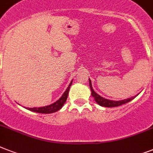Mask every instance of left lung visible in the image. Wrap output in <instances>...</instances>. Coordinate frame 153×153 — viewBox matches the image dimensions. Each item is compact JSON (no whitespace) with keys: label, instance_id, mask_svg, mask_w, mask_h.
<instances>
[{"label":"left lung","instance_id":"8db88e82","mask_svg":"<svg viewBox=\"0 0 153 153\" xmlns=\"http://www.w3.org/2000/svg\"><path fill=\"white\" fill-rule=\"evenodd\" d=\"M89 82H90V87H91V95L93 96V98H94L95 102L98 103L99 105L104 107H116L119 106V105H121L126 104V103H128V102H130L135 98L139 94H137V95L133 96V97H131V98H126V99H124V100H120V101H113V100H109V99H106V98H102V96H100L99 94L96 93L95 91H94L93 87H92V83H91V79H89Z\"/></svg>","mask_w":153,"mask_h":153}]
</instances>
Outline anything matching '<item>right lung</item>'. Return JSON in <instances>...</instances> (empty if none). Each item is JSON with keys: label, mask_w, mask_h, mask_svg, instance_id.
<instances>
[{"label": "right lung", "mask_w": 153, "mask_h": 153, "mask_svg": "<svg viewBox=\"0 0 153 153\" xmlns=\"http://www.w3.org/2000/svg\"><path fill=\"white\" fill-rule=\"evenodd\" d=\"M72 81L70 82L69 86L67 88V90L65 91L63 94L61 96V98L55 102H54V103H52L51 105H46V106L33 107V108H26V109H28V110H31V111L36 112V113H39V114H52V113H55V112L59 110L62 107V105H64L66 101H67L68 93H69L70 87H71L72 84Z\"/></svg>", "instance_id": "obj_1"}]
</instances>
